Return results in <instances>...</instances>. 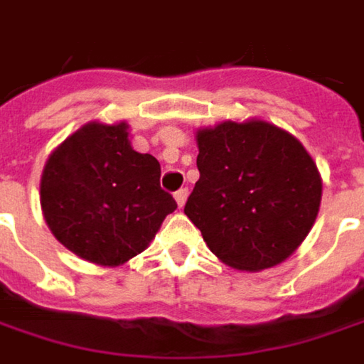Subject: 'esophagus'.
<instances>
[{
  "mask_svg": "<svg viewBox=\"0 0 364 364\" xmlns=\"http://www.w3.org/2000/svg\"><path fill=\"white\" fill-rule=\"evenodd\" d=\"M187 196H189V189H187V187H181V189H177V191H175V200H177V203H179V208L185 205Z\"/></svg>",
  "mask_w": 364,
  "mask_h": 364,
  "instance_id": "esophagus-1",
  "label": "esophagus"
}]
</instances>
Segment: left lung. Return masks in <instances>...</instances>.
I'll list each match as a JSON object with an SVG mask.
<instances>
[{
	"label": "left lung",
	"mask_w": 364,
	"mask_h": 364,
	"mask_svg": "<svg viewBox=\"0 0 364 364\" xmlns=\"http://www.w3.org/2000/svg\"><path fill=\"white\" fill-rule=\"evenodd\" d=\"M198 148L200 179L185 214L210 251L247 272L284 262L321 203V177L303 144L266 121H225L200 129Z\"/></svg>",
	"instance_id": "1"
}]
</instances>
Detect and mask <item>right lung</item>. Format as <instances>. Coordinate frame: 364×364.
<instances>
[{
    "label": "right lung",
    "instance_id": "1",
    "mask_svg": "<svg viewBox=\"0 0 364 364\" xmlns=\"http://www.w3.org/2000/svg\"><path fill=\"white\" fill-rule=\"evenodd\" d=\"M41 205L61 245L119 266L150 245L177 202L161 187L159 161L132 148L125 123H86L49 156Z\"/></svg>",
    "mask_w": 364,
    "mask_h": 364
}]
</instances>
